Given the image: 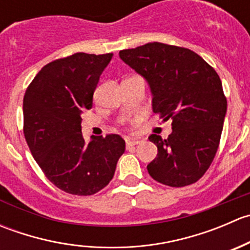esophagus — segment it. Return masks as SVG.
<instances>
[{
	"mask_svg": "<svg viewBox=\"0 0 250 250\" xmlns=\"http://www.w3.org/2000/svg\"><path fill=\"white\" fill-rule=\"evenodd\" d=\"M141 140L138 139V138H132V139H127L125 140V144H127V146L129 147V146H134V145H138V144H140Z\"/></svg>",
	"mask_w": 250,
	"mask_h": 250,
	"instance_id": "obj_1",
	"label": "esophagus"
}]
</instances>
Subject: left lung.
I'll return each mask as SVG.
<instances>
[{
  "label": "left lung",
  "instance_id": "left-lung-1",
  "mask_svg": "<svg viewBox=\"0 0 250 250\" xmlns=\"http://www.w3.org/2000/svg\"><path fill=\"white\" fill-rule=\"evenodd\" d=\"M120 58L147 82L153 112L173 120L167 139L148 137L158 150L148 174L172 188L196 183L220 143L228 110L220 77L192 50L160 42L121 50Z\"/></svg>",
  "mask_w": 250,
  "mask_h": 250
}]
</instances>
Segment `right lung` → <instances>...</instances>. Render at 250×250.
<instances>
[{
  "mask_svg": "<svg viewBox=\"0 0 250 250\" xmlns=\"http://www.w3.org/2000/svg\"><path fill=\"white\" fill-rule=\"evenodd\" d=\"M112 55L76 53L54 60L35 76L22 100L24 135L35 161L49 181L71 195L104 188L125 153L122 137H90L87 143L81 127Z\"/></svg>",
  "mask_w": 250,
  "mask_h": 250,
  "instance_id": "1",
  "label": "right lung"
}]
</instances>
